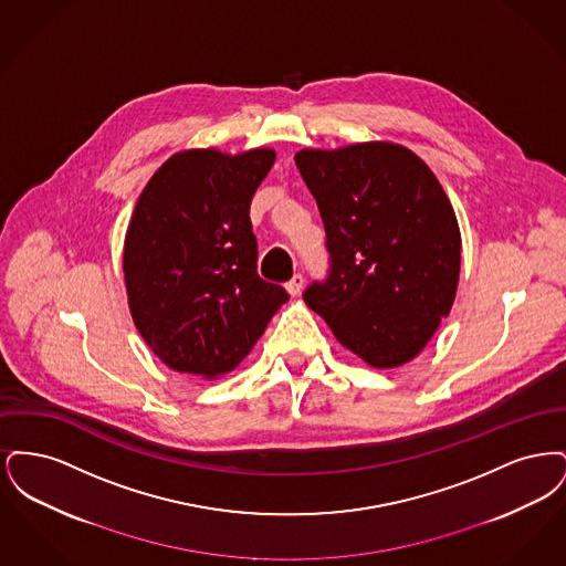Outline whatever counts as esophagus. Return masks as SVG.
Returning <instances> with one entry per match:
<instances>
[{"label": "esophagus", "mask_w": 566, "mask_h": 566, "mask_svg": "<svg viewBox=\"0 0 566 566\" xmlns=\"http://www.w3.org/2000/svg\"><path fill=\"white\" fill-rule=\"evenodd\" d=\"M301 289H303V275L295 273V275L286 282V291H289L291 295L296 296L301 293Z\"/></svg>", "instance_id": "esophagus-1"}]
</instances>
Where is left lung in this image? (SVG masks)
<instances>
[{
  "label": "left lung",
  "mask_w": 566,
  "mask_h": 566,
  "mask_svg": "<svg viewBox=\"0 0 566 566\" xmlns=\"http://www.w3.org/2000/svg\"><path fill=\"white\" fill-rule=\"evenodd\" d=\"M296 167L326 231L328 275L303 293L342 346L377 369L418 356L452 310L454 208L429 165L390 142L305 148Z\"/></svg>",
  "instance_id": "8db88e82"
}]
</instances>
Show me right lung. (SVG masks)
I'll list each match as a JSON object with an SVG mask.
<instances>
[{
    "instance_id": "obj_1",
    "label": "right lung",
    "mask_w": 566,
    "mask_h": 566,
    "mask_svg": "<svg viewBox=\"0 0 566 566\" xmlns=\"http://www.w3.org/2000/svg\"><path fill=\"white\" fill-rule=\"evenodd\" d=\"M271 148L169 157L142 190L125 235L129 310L144 342L180 374L222 376L265 333L289 293L259 277L250 203Z\"/></svg>"
}]
</instances>
